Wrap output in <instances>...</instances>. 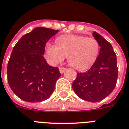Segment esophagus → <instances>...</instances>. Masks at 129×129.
Returning <instances> with one entry per match:
<instances>
[{
    "label": "esophagus",
    "mask_w": 129,
    "mask_h": 129,
    "mask_svg": "<svg viewBox=\"0 0 129 129\" xmlns=\"http://www.w3.org/2000/svg\"><path fill=\"white\" fill-rule=\"evenodd\" d=\"M59 72H60V73H61V74H63V73L65 71H66V68H63V67H59Z\"/></svg>",
    "instance_id": "34e87169"
}]
</instances>
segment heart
I'll use <instances>...</instances> for the list:
<instances>
[{
    "label": "heart",
    "mask_w": 129,
    "mask_h": 129,
    "mask_svg": "<svg viewBox=\"0 0 129 129\" xmlns=\"http://www.w3.org/2000/svg\"><path fill=\"white\" fill-rule=\"evenodd\" d=\"M57 45L48 44L46 56L49 62L56 64L68 57V63L79 70L91 66L99 54V44L93 38L79 35L61 36L56 40Z\"/></svg>",
    "instance_id": "obj_1"
}]
</instances>
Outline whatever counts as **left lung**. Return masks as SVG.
<instances>
[{
  "mask_svg": "<svg viewBox=\"0 0 129 129\" xmlns=\"http://www.w3.org/2000/svg\"><path fill=\"white\" fill-rule=\"evenodd\" d=\"M93 35L99 44V55L89 70L77 73L72 88L79 98L98 102L109 95L115 87L118 68L111 44L97 32H93Z\"/></svg>",
  "mask_w": 129,
  "mask_h": 129,
  "instance_id": "obj_1",
  "label": "left lung"
}]
</instances>
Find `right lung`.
Returning a JSON list of instances; mask_svg holds the SVG:
<instances>
[{
    "label": "right lung",
    "instance_id": "obj_1",
    "mask_svg": "<svg viewBox=\"0 0 129 129\" xmlns=\"http://www.w3.org/2000/svg\"><path fill=\"white\" fill-rule=\"evenodd\" d=\"M58 30L38 27L24 34L14 46L7 66L10 89L20 99L40 102L52 95L61 74L44 59L46 44Z\"/></svg>",
    "mask_w": 129,
    "mask_h": 129
}]
</instances>
